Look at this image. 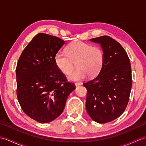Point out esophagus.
Masks as SVG:
<instances>
[{
	"label": "esophagus",
	"mask_w": 146,
	"mask_h": 146,
	"mask_svg": "<svg viewBox=\"0 0 146 146\" xmlns=\"http://www.w3.org/2000/svg\"><path fill=\"white\" fill-rule=\"evenodd\" d=\"M80 85H81V83H75V86H76V87L79 86H80Z\"/></svg>",
	"instance_id": "esophagus-1"
}]
</instances>
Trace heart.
Returning a JSON list of instances; mask_svg holds the SVG:
<instances>
[{"mask_svg": "<svg viewBox=\"0 0 146 146\" xmlns=\"http://www.w3.org/2000/svg\"><path fill=\"white\" fill-rule=\"evenodd\" d=\"M103 62L104 53L100 47L81 41L70 44L66 53L58 52L55 56V65L63 74H69L73 70L74 63L76 64L77 69L68 76L70 80L74 81L83 80L88 75H97Z\"/></svg>", "mask_w": 146, "mask_h": 146, "instance_id": "obj_1", "label": "heart"}]
</instances>
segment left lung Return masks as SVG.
I'll return each instance as SVG.
<instances>
[{
	"instance_id": "obj_1",
	"label": "left lung",
	"mask_w": 146,
	"mask_h": 146,
	"mask_svg": "<svg viewBox=\"0 0 146 146\" xmlns=\"http://www.w3.org/2000/svg\"><path fill=\"white\" fill-rule=\"evenodd\" d=\"M90 40L100 44L104 62L95 78L83 83L87 89L86 109L93 121L106 123L120 116L127 107L132 87L131 63L123 47L110 36Z\"/></svg>"
}]
</instances>
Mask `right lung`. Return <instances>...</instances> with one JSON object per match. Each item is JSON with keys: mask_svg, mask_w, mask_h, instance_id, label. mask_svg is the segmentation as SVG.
I'll return each instance as SVG.
<instances>
[{"mask_svg": "<svg viewBox=\"0 0 146 146\" xmlns=\"http://www.w3.org/2000/svg\"><path fill=\"white\" fill-rule=\"evenodd\" d=\"M64 44L58 37L38 33L23 50L17 65L19 104L27 116L40 123L58 117L75 89L55 63L56 53Z\"/></svg>", "mask_w": 146, "mask_h": 146, "instance_id": "obj_1", "label": "right lung"}]
</instances>
